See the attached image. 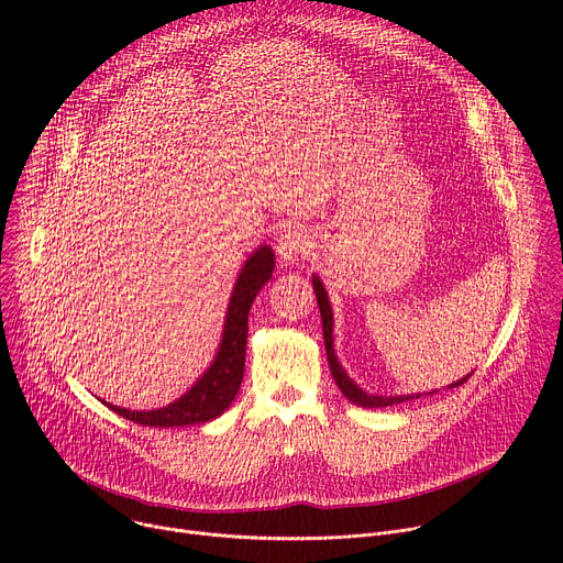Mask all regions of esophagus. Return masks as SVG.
<instances>
[{
  "instance_id": "34e87169",
  "label": "esophagus",
  "mask_w": 563,
  "mask_h": 563,
  "mask_svg": "<svg viewBox=\"0 0 563 563\" xmlns=\"http://www.w3.org/2000/svg\"><path fill=\"white\" fill-rule=\"evenodd\" d=\"M309 247H311V240L307 229L302 227H289L276 240V252L285 265H294L302 261L309 254Z\"/></svg>"
}]
</instances>
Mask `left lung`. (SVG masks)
<instances>
[{
  "label": "left lung",
  "instance_id": "obj_1",
  "mask_svg": "<svg viewBox=\"0 0 563 563\" xmlns=\"http://www.w3.org/2000/svg\"><path fill=\"white\" fill-rule=\"evenodd\" d=\"M311 285H313V291H316V300H318V309H320V318H323V336H325V352H328V363H330V369H332V376L339 385V389L343 391V396L350 400V404L354 406H361V408H387V406H396V404H404V400H410V398H419L421 394H400V396H383V394H367L365 389H361L350 376L347 372L341 367L336 354H334V336H332V330H334V316H332V307H330V298H328V291L323 287V283H320L318 276L311 278ZM470 378L463 376L461 380L448 385V387H456V385H463L465 380ZM434 394V391H430Z\"/></svg>",
  "mask_w": 563,
  "mask_h": 563
}]
</instances>
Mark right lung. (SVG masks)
Wrapping results in <instances>:
<instances>
[{
  "label": "right lung",
  "instance_id": "1",
  "mask_svg": "<svg viewBox=\"0 0 563 563\" xmlns=\"http://www.w3.org/2000/svg\"><path fill=\"white\" fill-rule=\"evenodd\" d=\"M274 267H276L274 250L269 245H261L247 258L245 267L240 269L229 298V309L224 318V330H222L218 354L209 365V369L196 380V385L187 394H183L167 408L148 410V412L118 408L107 404V400H102V404L111 408L115 415L148 428L194 426V423H207L220 417L231 406V400L240 389V383H243L250 309H252V302L256 300V294L272 278Z\"/></svg>",
  "mask_w": 563,
  "mask_h": 563
}]
</instances>
